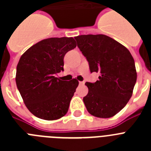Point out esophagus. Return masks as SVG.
Returning <instances> with one entry per match:
<instances>
[{
  "mask_svg": "<svg viewBox=\"0 0 151 151\" xmlns=\"http://www.w3.org/2000/svg\"><path fill=\"white\" fill-rule=\"evenodd\" d=\"M85 84V82H79V85H84Z\"/></svg>",
  "mask_w": 151,
  "mask_h": 151,
  "instance_id": "1",
  "label": "esophagus"
}]
</instances>
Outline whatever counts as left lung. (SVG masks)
I'll return each mask as SVG.
<instances>
[{
    "label": "left lung",
    "instance_id": "1",
    "mask_svg": "<svg viewBox=\"0 0 151 151\" xmlns=\"http://www.w3.org/2000/svg\"><path fill=\"white\" fill-rule=\"evenodd\" d=\"M86 57L91 73L99 80L86 82L88 93L83 101L90 114L99 118L115 116L127 104L137 80L134 60L125 46L105 35L75 37Z\"/></svg>",
    "mask_w": 151,
    "mask_h": 151
}]
</instances>
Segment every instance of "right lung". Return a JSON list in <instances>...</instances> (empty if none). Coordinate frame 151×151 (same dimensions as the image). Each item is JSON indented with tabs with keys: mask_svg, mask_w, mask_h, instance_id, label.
I'll list each match as a JSON object with an SVG mask.
<instances>
[{
	"mask_svg": "<svg viewBox=\"0 0 151 151\" xmlns=\"http://www.w3.org/2000/svg\"><path fill=\"white\" fill-rule=\"evenodd\" d=\"M76 47L73 38H50L29 47L19 60L16 82L28 110L45 120L66 114L78 81H62L56 74L63 71V58Z\"/></svg>",
	"mask_w": 151,
	"mask_h": 151,
	"instance_id": "add662e5",
	"label": "right lung"
}]
</instances>
